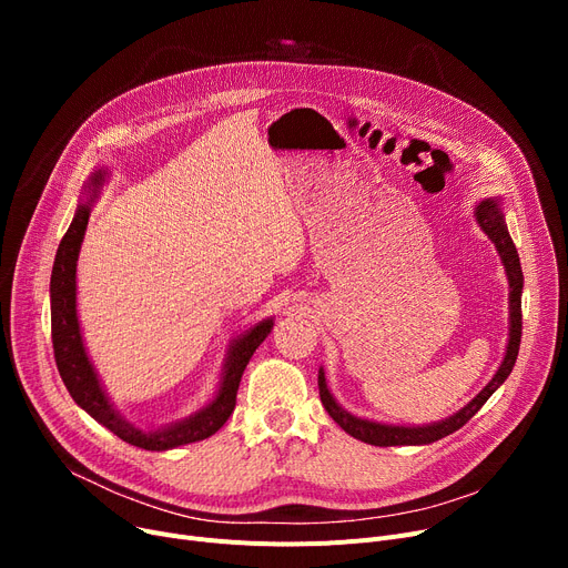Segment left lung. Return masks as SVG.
Masks as SVG:
<instances>
[{
	"label": "left lung",
	"mask_w": 568,
	"mask_h": 568,
	"mask_svg": "<svg viewBox=\"0 0 568 568\" xmlns=\"http://www.w3.org/2000/svg\"><path fill=\"white\" fill-rule=\"evenodd\" d=\"M476 221H479L481 230L490 236V242L495 244V248L499 251V257L504 262L506 276H509V311H511V329H509V345H506V354L504 362L499 366V371L495 373V377L486 384V389L476 396L469 405H465L460 412H456L449 419H444L439 424L433 426H419V428H405V426H384V424H375V422H366V419H356L349 412H345L334 396L326 389L324 382V373L320 371L317 375V386H320V400L324 405V409L329 412L332 419L352 437L362 439L366 444L373 446H412V444H430L437 442L446 435L456 433L458 428H463L471 416L484 407V403L497 392V386L511 375L514 364L518 359V349H520V336H523V268H520V257L516 251L514 239L506 230L504 223V214L499 212L497 200H484L476 206Z\"/></svg>",
	"instance_id": "left-lung-1"
}]
</instances>
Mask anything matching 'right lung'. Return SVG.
Segmentation results:
<instances>
[{
  "label": "right lung",
  "mask_w": 568,
  "mask_h": 568,
  "mask_svg": "<svg viewBox=\"0 0 568 568\" xmlns=\"http://www.w3.org/2000/svg\"><path fill=\"white\" fill-rule=\"evenodd\" d=\"M101 179L103 176L99 170L92 182L94 191L101 186ZM87 221H89V202H82L78 204V212L64 239L59 242L54 264H52V278H50L52 349H54L57 371L62 375L69 394L87 414H92L99 424H103L119 439L140 446V449H146V452H165V449H174V446L200 442V439H206L209 435H214L232 414L236 405L239 382H242L246 364L251 362V356L260 347V343L268 336V332H272L274 322L272 320L260 322L246 336H242L232 345L221 389L216 398L204 409H200L197 414L191 416V419L182 424H174L156 433H142L133 428L124 416H119L114 407L108 403L99 384V377L87 359V352L80 336V324L75 313V262H78L80 244L84 239Z\"/></svg>",
  "instance_id": "right-lung-1"
}]
</instances>
